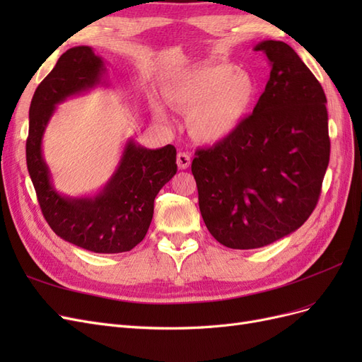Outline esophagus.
Instances as JSON below:
<instances>
[{"instance_id":"34e87169","label":"esophagus","mask_w":362,"mask_h":362,"mask_svg":"<svg viewBox=\"0 0 362 362\" xmlns=\"http://www.w3.org/2000/svg\"><path fill=\"white\" fill-rule=\"evenodd\" d=\"M177 164H178V168H180L181 170L189 169V166H190V156L187 154V152H178V156H177Z\"/></svg>"}]
</instances>
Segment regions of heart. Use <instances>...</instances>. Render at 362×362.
<instances>
[{
	"mask_svg": "<svg viewBox=\"0 0 362 362\" xmlns=\"http://www.w3.org/2000/svg\"><path fill=\"white\" fill-rule=\"evenodd\" d=\"M163 98L175 110L187 113V128L194 140L206 145L225 141L242 128L258 98L254 75L231 64L202 66L163 87ZM156 117L168 116L152 105Z\"/></svg>",
	"mask_w": 362,
	"mask_h": 362,
	"instance_id": "b5f03b06",
	"label": "heart"
}]
</instances>
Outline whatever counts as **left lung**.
Wrapping results in <instances>:
<instances>
[{
  "mask_svg": "<svg viewBox=\"0 0 362 362\" xmlns=\"http://www.w3.org/2000/svg\"><path fill=\"white\" fill-rule=\"evenodd\" d=\"M254 49L272 68L254 112L192 163L204 222L231 249L267 246L300 228L319 201L331 152L326 96L313 72L284 42Z\"/></svg>",
  "mask_w": 362,
  "mask_h": 362,
  "instance_id": "left-lung-1",
  "label": "left lung"
}]
</instances>
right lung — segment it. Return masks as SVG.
<instances>
[{"label": "right lung", "instance_id": "1", "mask_svg": "<svg viewBox=\"0 0 362 362\" xmlns=\"http://www.w3.org/2000/svg\"><path fill=\"white\" fill-rule=\"evenodd\" d=\"M105 62L90 47H74L59 59L35 92L30 105L27 168L48 225L64 242L95 254H120L145 238L154 199L177 173V149H148L128 139L113 175L89 196H68L52 184L42 140L57 105L104 86Z\"/></svg>", "mask_w": 362, "mask_h": 362}]
</instances>
